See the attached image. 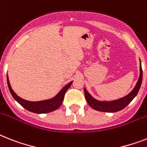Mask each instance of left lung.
I'll list each match as a JSON object with an SVG mask.
<instances>
[{"mask_svg": "<svg viewBox=\"0 0 147 147\" xmlns=\"http://www.w3.org/2000/svg\"><path fill=\"white\" fill-rule=\"evenodd\" d=\"M142 78H143V71H142L141 63L140 65V77L138 79L136 86L134 87L132 91L127 94V96H124L122 98L115 100L113 101H99L94 97L91 96L89 93L87 91L85 88L84 89V96L88 103L91 108L95 110L100 111V112H104V113H115L127 107L130 102H131L138 94L140 90V88L141 86Z\"/></svg>", "mask_w": 147, "mask_h": 147, "instance_id": "1", "label": "left lung"}]
</instances>
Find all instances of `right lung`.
<instances>
[{"mask_svg":"<svg viewBox=\"0 0 147 147\" xmlns=\"http://www.w3.org/2000/svg\"><path fill=\"white\" fill-rule=\"evenodd\" d=\"M71 84H72V82H69L67 85H65L53 98L47 100L32 102V101L23 100V99H22L15 94V92L11 88V86L9 84V82L7 76L8 88H9V90L10 93H11L13 97L26 109H27L28 111H30L32 113H38V114L51 113V112H53V111L56 110V109L59 108L62 105V103H63V99H64V96H65L66 90L70 88Z\"/></svg>","mask_w":147,"mask_h":147,"instance_id":"1","label":"right lung"}]
</instances>
